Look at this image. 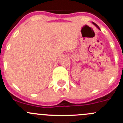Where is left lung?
<instances>
[{"instance_id":"obj_1","label":"left lung","mask_w":123,"mask_h":123,"mask_svg":"<svg viewBox=\"0 0 123 123\" xmlns=\"http://www.w3.org/2000/svg\"><path fill=\"white\" fill-rule=\"evenodd\" d=\"M93 24H94V25H95V26H96V27H97V28H98V29H100V28H99V27H98V26H97V25H96V24H95V23H93Z\"/></svg>"}]
</instances>
